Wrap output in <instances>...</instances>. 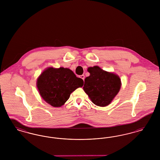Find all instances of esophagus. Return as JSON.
I'll list each match as a JSON object with an SVG mask.
<instances>
[{"mask_svg": "<svg viewBox=\"0 0 160 160\" xmlns=\"http://www.w3.org/2000/svg\"><path fill=\"white\" fill-rule=\"evenodd\" d=\"M80 78H82V79H83V80H84V75H83H83H82V76H80Z\"/></svg>", "mask_w": 160, "mask_h": 160, "instance_id": "esophagus-1", "label": "esophagus"}]
</instances>
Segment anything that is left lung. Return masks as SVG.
<instances>
[{
  "instance_id": "1",
  "label": "left lung",
  "mask_w": 160,
  "mask_h": 160,
  "mask_svg": "<svg viewBox=\"0 0 160 160\" xmlns=\"http://www.w3.org/2000/svg\"><path fill=\"white\" fill-rule=\"evenodd\" d=\"M90 76L84 80L83 89L93 104L100 107L108 105L119 91V76L108 72L98 66L88 69Z\"/></svg>"
}]
</instances>
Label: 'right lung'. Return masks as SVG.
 Wrapping results in <instances>:
<instances>
[{
  "label": "right lung",
  "mask_w": 160,
  "mask_h": 160,
  "mask_svg": "<svg viewBox=\"0 0 160 160\" xmlns=\"http://www.w3.org/2000/svg\"><path fill=\"white\" fill-rule=\"evenodd\" d=\"M83 80L68 68H48L39 77L38 91L42 98L53 107H61L70 94L83 86Z\"/></svg>",
  "instance_id": "obj_1"
}]
</instances>
